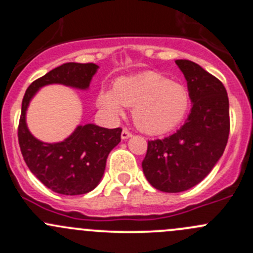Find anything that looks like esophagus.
<instances>
[{
    "label": "esophagus",
    "mask_w": 253,
    "mask_h": 253,
    "mask_svg": "<svg viewBox=\"0 0 253 253\" xmlns=\"http://www.w3.org/2000/svg\"><path fill=\"white\" fill-rule=\"evenodd\" d=\"M130 136H133V134H131L130 131L128 130V129H123V131H122V139H123V140H125V139H129Z\"/></svg>",
    "instance_id": "34e87169"
}]
</instances>
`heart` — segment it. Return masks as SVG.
Segmentation results:
<instances>
[{
	"instance_id": "heart-1",
	"label": "heart",
	"mask_w": 253,
	"mask_h": 253,
	"mask_svg": "<svg viewBox=\"0 0 253 253\" xmlns=\"http://www.w3.org/2000/svg\"><path fill=\"white\" fill-rule=\"evenodd\" d=\"M189 90L156 72L122 77L114 82L113 90L102 89L97 105L110 118L124 114V107H133L136 128L151 135L176 128L190 109Z\"/></svg>"
}]
</instances>
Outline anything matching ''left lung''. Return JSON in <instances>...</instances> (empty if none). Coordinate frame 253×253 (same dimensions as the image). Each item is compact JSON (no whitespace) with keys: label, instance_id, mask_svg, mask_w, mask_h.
Returning <instances> with one entry per match:
<instances>
[{"label":"left lung","instance_id":"8db88e82","mask_svg":"<svg viewBox=\"0 0 253 253\" xmlns=\"http://www.w3.org/2000/svg\"><path fill=\"white\" fill-rule=\"evenodd\" d=\"M175 63L187 82L191 113L176 133L148 141L141 164L151 186L164 192H181L203 181L222 156L230 134L223 84L194 62Z\"/></svg>","mask_w":253,"mask_h":253}]
</instances>
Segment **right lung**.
<instances>
[{
	"instance_id": "right-lung-1",
	"label": "right lung",
	"mask_w": 253,
	"mask_h": 253,
	"mask_svg": "<svg viewBox=\"0 0 253 253\" xmlns=\"http://www.w3.org/2000/svg\"><path fill=\"white\" fill-rule=\"evenodd\" d=\"M98 68L94 63H64L36 79L23 97L18 124L21 153L31 172L57 194L72 196L92 191L102 180L108 155L119 144L122 129L79 125L61 143H43L28 130L26 112L40 88L48 84H63L88 89Z\"/></svg>"
}]
</instances>
